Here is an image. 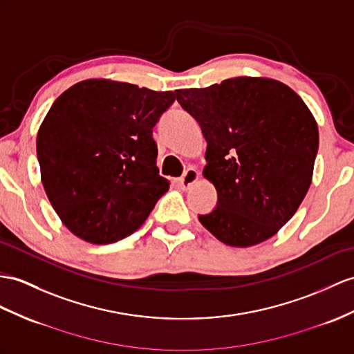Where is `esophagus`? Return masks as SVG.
I'll list each match as a JSON object with an SVG mask.
<instances>
[{
    "label": "esophagus",
    "mask_w": 354,
    "mask_h": 354,
    "mask_svg": "<svg viewBox=\"0 0 354 354\" xmlns=\"http://www.w3.org/2000/svg\"><path fill=\"white\" fill-rule=\"evenodd\" d=\"M198 177H200V174H198V171L195 168H187L185 171L183 177L178 180V185H180V187H182V189H189L192 185L196 183Z\"/></svg>",
    "instance_id": "1"
}]
</instances>
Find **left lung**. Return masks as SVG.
<instances>
[{
	"label": "left lung",
	"mask_w": 354,
	"mask_h": 354,
	"mask_svg": "<svg viewBox=\"0 0 354 354\" xmlns=\"http://www.w3.org/2000/svg\"><path fill=\"white\" fill-rule=\"evenodd\" d=\"M207 141L203 174L218 191L198 219L222 243L248 248L286 225L311 186L318 127L288 85L240 76L176 91Z\"/></svg>",
	"instance_id": "left-lung-1"
}]
</instances>
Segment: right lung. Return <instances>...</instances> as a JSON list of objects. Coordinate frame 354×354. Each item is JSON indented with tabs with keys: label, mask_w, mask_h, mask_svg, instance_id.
I'll return each instance as SVG.
<instances>
[{
	"label": "right lung",
	"mask_w": 354,
	"mask_h": 354,
	"mask_svg": "<svg viewBox=\"0 0 354 354\" xmlns=\"http://www.w3.org/2000/svg\"><path fill=\"white\" fill-rule=\"evenodd\" d=\"M174 100L172 91L87 80L53 103L37 159L49 201L75 236L114 243L149 218L169 189L156 167L153 127Z\"/></svg>",
	"instance_id": "add662e5"
}]
</instances>
